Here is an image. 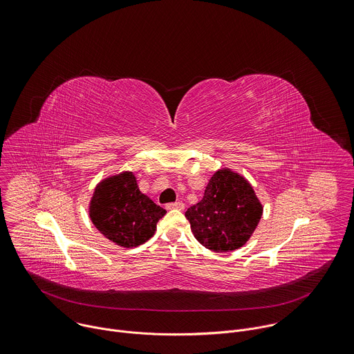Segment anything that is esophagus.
<instances>
[{
	"instance_id": "34e87169",
	"label": "esophagus",
	"mask_w": 354,
	"mask_h": 354,
	"mask_svg": "<svg viewBox=\"0 0 354 354\" xmlns=\"http://www.w3.org/2000/svg\"><path fill=\"white\" fill-rule=\"evenodd\" d=\"M185 206L183 202H174V203H167L166 205V209L167 210H173V209H177V210H183Z\"/></svg>"
}]
</instances>
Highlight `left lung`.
I'll return each mask as SVG.
<instances>
[{
	"label": "left lung",
	"instance_id": "obj_1",
	"mask_svg": "<svg viewBox=\"0 0 354 354\" xmlns=\"http://www.w3.org/2000/svg\"><path fill=\"white\" fill-rule=\"evenodd\" d=\"M263 206L241 174L220 169L209 180L203 198L185 212L194 236L213 252L243 246L256 230Z\"/></svg>",
	"mask_w": 354,
	"mask_h": 354
}]
</instances>
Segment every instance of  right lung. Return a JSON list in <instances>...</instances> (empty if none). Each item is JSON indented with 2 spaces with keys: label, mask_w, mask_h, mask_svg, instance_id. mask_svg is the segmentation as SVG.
I'll use <instances>...</instances> for the list:
<instances>
[{
  "label": "right lung",
  "mask_w": 354,
  "mask_h": 354,
  "mask_svg": "<svg viewBox=\"0 0 354 354\" xmlns=\"http://www.w3.org/2000/svg\"><path fill=\"white\" fill-rule=\"evenodd\" d=\"M90 218L113 243L133 248L147 242L166 210L138 188L133 171L102 180L90 201Z\"/></svg>",
  "instance_id": "obj_1"
}]
</instances>
